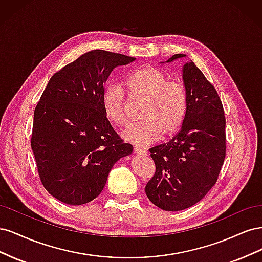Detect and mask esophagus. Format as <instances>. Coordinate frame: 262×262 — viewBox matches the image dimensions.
<instances>
[{
    "mask_svg": "<svg viewBox=\"0 0 262 262\" xmlns=\"http://www.w3.org/2000/svg\"><path fill=\"white\" fill-rule=\"evenodd\" d=\"M134 153L140 154V155H147V152H146L145 149L141 148V147H138V146H134Z\"/></svg>",
    "mask_w": 262,
    "mask_h": 262,
    "instance_id": "obj_1",
    "label": "esophagus"
}]
</instances>
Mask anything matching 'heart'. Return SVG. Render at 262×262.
<instances>
[{
    "instance_id": "b5f03b06",
    "label": "heart",
    "mask_w": 262,
    "mask_h": 262,
    "mask_svg": "<svg viewBox=\"0 0 262 262\" xmlns=\"http://www.w3.org/2000/svg\"><path fill=\"white\" fill-rule=\"evenodd\" d=\"M123 85L130 99H142L141 120L130 123L122 137L130 143L145 146L165 138L172 137L184 122L188 110V93L179 82L168 81L161 69L145 66L128 73ZM101 106L106 118L116 125L126 121V99L122 87L107 85L101 94Z\"/></svg>"
}]
</instances>
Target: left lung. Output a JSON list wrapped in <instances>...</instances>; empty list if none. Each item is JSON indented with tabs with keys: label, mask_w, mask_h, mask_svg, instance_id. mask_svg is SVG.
<instances>
[{
	"label": "left lung",
	"mask_w": 262,
	"mask_h": 262,
	"mask_svg": "<svg viewBox=\"0 0 262 262\" xmlns=\"http://www.w3.org/2000/svg\"><path fill=\"white\" fill-rule=\"evenodd\" d=\"M185 57L173 54L167 62ZM188 110L181 129L167 143L149 148L154 176L145 186L149 201L165 211L199 202L215 185L226 153L225 116L219 94L194 63L184 66Z\"/></svg>",
	"instance_id": "obj_1"
}]
</instances>
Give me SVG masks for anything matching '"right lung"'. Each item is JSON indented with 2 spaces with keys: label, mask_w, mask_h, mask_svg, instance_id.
I'll return each instance as SVG.
<instances>
[{
  "label": "right lung",
  "mask_w": 262,
  "mask_h": 262,
  "mask_svg": "<svg viewBox=\"0 0 262 262\" xmlns=\"http://www.w3.org/2000/svg\"><path fill=\"white\" fill-rule=\"evenodd\" d=\"M136 58L92 50L54 73L35 109L30 144L41 184L55 199L89 203L104 189L109 171L132 153L113 129L101 94L113 70Z\"/></svg>",
  "instance_id": "obj_1"
}]
</instances>
